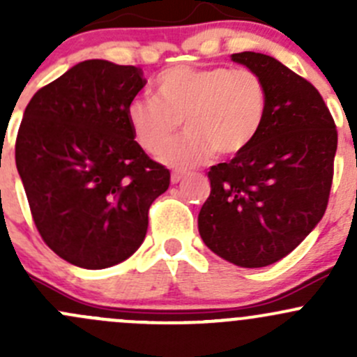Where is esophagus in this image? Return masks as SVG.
Returning <instances> with one entry per match:
<instances>
[{"label": "esophagus", "mask_w": 357, "mask_h": 357, "mask_svg": "<svg viewBox=\"0 0 357 357\" xmlns=\"http://www.w3.org/2000/svg\"><path fill=\"white\" fill-rule=\"evenodd\" d=\"M185 172H181V171H176V172H172L171 174V183L172 185H178V183H181L183 179H185Z\"/></svg>", "instance_id": "34e87169"}]
</instances>
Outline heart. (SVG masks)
<instances>
[{
  "label": "heart",
  "mask_w": 357,
  "mask_h": 357,
  "mask_svg": "<svg viewBox=\"0 0 357 357\" xmlns=\"http://www.w3.org/2000/svg\"><path fill=\"white\" fill-rule=\"evenodd\" d=\"M269 107L264 81L248 68L174 66L155 81V98L128 103L126 121L139 146L158 155L185 126L186 135L160 160L186 169L214 153H243L261 132Z\"/></svg>",
  "instance_id": "heart-1"
}]
</instances>
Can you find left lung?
<instances>
[{
  "label": "left lung",
  "mask_w": 357,
  "mask_h": 357,
  "mask_svg": "<svg viewBox=\"0 0 357 357\" xmlns=\"http://www.w3.org/2000/svg\"><path fill=\"white\" fill-rule=\"evenodd\" d=\"M231 60L254 70L269 95L255 142L207 172L202 205L204 243L240 268H264L289 255L321 221L328 205L337 129L318 89L269 55Z\"/></svg>",
  "instance_id": "obj_1"
}]
</instances>
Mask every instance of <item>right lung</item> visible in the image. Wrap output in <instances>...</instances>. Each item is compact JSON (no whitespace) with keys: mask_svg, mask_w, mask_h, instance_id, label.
Returning a JSON list of instances; mask_svg holds the SVG:
<instances>
[{"mask_svg":"<svg viewBox=\"0 0 357 357\" xmlns=\"http://www.w3.org/2000/svg\"><path fill=\"white\" fill-rule=\"evenodd\" d=\"M146 81L142 68L84 60L25 107L17 171L45 243L70 264L103 269L131 257L169 169L135 142L126 109Z\"/></svg>","mask_w":357,"mask_h":357,"instance_id":"right-lung-1","label":"right lung"}]
</instances>
